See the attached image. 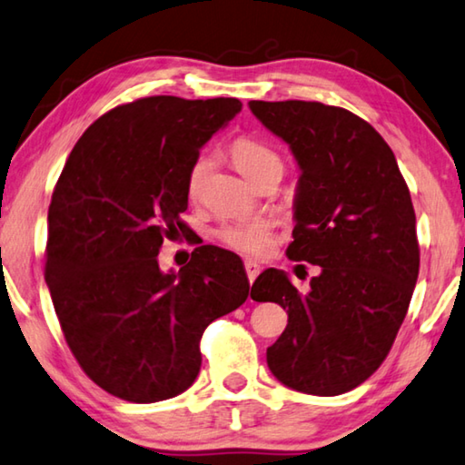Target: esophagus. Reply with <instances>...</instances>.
Wrapping results in <instances>:
<instances>
[{"label": "esophagus", "mask_w": 465, "mask_h": 465, "mask_svg": "<svg viewBox=\"0 0 465 465\" xmlns=\"http://www.w3.org/2000/svg\"><path fill=\"white\" fill-rule=\"evenodd\" d=\"M243 266H246V274H248V278H250V282H254L256 281V276L260 274V264L258 262H254V260H246L243 262Z\"/></svg>", "instance_id": "obj_1"}]
</instances>
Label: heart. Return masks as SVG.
Instances as JSON below:
<instances>
[{
    "label": "heart",
    "mask_w": 465,
    "mask_h": 465,
    "mask_svg": "<svg viewBox=\"0 0 465 465\" xmlns=\"http://www.w3.org/2000/svg\"><path fill=\"white\" fill-rule=\"evenodd\" d=\"M232 158L233 164L238 166V171L246 176L250 183L258 181L262 174L278 171L282 173V158L278 152H274L270 146L262 144V142L240 136L232 142ZM213 171V158L211 156H199L195 163L191 164L187 174V193L191 199H195L203 184L207 181L209 173ZM217 238L227 248L238 250L242 254L260 256L270 248L272 243V235L266 223L262 222H235L225 223L217 230Z\"/></svg>",
    "instance_id": "heart-1"
}]
</instances>
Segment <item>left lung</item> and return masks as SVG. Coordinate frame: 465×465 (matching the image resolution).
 Here are the masks:
<instances>
[{"mask_svg": "<svg viewBox=\"0 0 465 465\" xmlns=\"http://www.w3.org/2000/svg\"><path fill=\"white\" fill-rule=\"evenodd\" d=\"M299 164L291 260L321 266L309 292L282 270L252 284L289 325L266 361L292 391L337 396L372 376L391 351L419 276L417 219L391 146L361 117L319 101H250Z\"/></svg>", "mask_w": 465, "mask_h": 465, "instance_id": "left-lung-1", "label": "left lung"}]
</instances>
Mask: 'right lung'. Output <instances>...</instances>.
I'll return each instance as SVG.
<instances>
[{"mask_svg": "<svg viewBox=\"0 0 465 465\" xmlns=\"http://www.w3.org/2000/svg\"><path fill=\"white\" fill-rule=\"evenodd\" d=\"M242 101L154 95L117 105L74 144L48 207L45 278L85 374L130 402L195 382L205 327L248 299L242 260L201 246L163 272V242L184 233L187 174Z\"/></svg>", "mask_w": 465, "mask_h": 465, "instance_id": "add662e5", "label": "right lung"}]
</instances>
